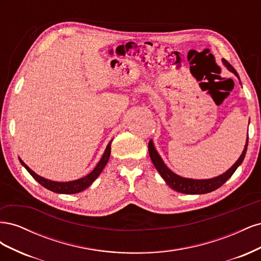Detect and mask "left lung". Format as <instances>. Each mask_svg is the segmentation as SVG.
<instances>
[{"label":"left lung","instance_id":"1","mask_svg":"<svg viewBox=\"0 0 261 261\" xmlns=\"http://www.w3.org/2000/svg\"><path fill=\"white\" fill-rule=\"evenodd\" d=\"M223 63L225 64V66L230 69L231 72H233L236 75V77L240 80L238 72H236L235 68L230 64V63L226 62L225 60H223ZM247 145H248V138L246 141V145H245V149L242 155L239 158V160L235 162L233 167L230 170H227L225 173H223L222 175L217 176L215 178H210V179H192V178H184L176 175L175 173H173L167 165L163 163L160 155L155 151L151 140H150L148 144V151L155 169L160 173L162 178L167 181V184L172 189H174V191L178 193L195 195V194H207V193L216 191V189L222 186L225 181L233 175V173L236 171V169L239 168V165L242 164L245 154H246Z\"/></svg>","mask_w":261,"mask_h":261}]
</instances>
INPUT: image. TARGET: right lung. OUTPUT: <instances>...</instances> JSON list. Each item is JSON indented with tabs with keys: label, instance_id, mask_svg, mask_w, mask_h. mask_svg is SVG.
I'll return each instance as SVG.
<instances>
[{
	"label": "right lung",
	"instance_id": "obj_1",
	"mask_svg": "<svg viewBox=\"0 0 261 261\" xmlns=\"http://www.w3.org/2000/svg\"><path fill=\"white\" fill-rule=\"evenodd\" d=\"M111 143H112V140L109 143L103 155H102V158H101V160L99 161V163L97 164V167L93 169V171L91 173H89L88 175L83 177V178L72 180V181H65V183H59V181L49 180V179H45L41 176H39L38 174H36V173L33 170H30L20 159H19V161L23 165V167L26 168V170L30 173V175L33 176L39 184H41L43 187H45L46 189H49V191H52V192L58 193V194H76V193L83 192L84 189H86L87 187H89L92 184V181L99 176L101 171L103 170V168L106 167V164L109 161L110 153H111Z\"/></svg>",
	"mask_w": 261,
	"mask_h": 261
}]
</instances>
